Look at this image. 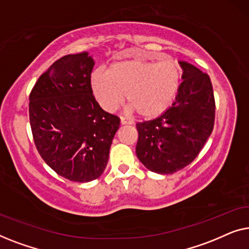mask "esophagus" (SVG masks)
Masks as SVG:
<instances>
[{
    "label": "esophagus",
    "mask_w": 249,
    "mask_h": 249,
    "mask_svg": "<svg viewBox=\"0 0 249 249\" xmlns=\"http://www.w3.org/2000/svg\"><path fill=\"white\" fill-rule=\"evenodd\" d=\"M120 121L122 124H132L131 120H129V119L124 118V117H120Z\"/></svg>",
    "instance_id": "34e87169"
}]
</instances>
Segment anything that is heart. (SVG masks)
I'll use <instances>...</instances> for the list:
<instances>
[{"label":"heart","mask_w":249,"mask_h":249,"mask_svg":"<svg viewBox=\"0 0 249 249\" xmlns=\"http://www.w3.org/2000/svg\"><path fill=\"white\" fill-rule=\"evenodd\" d=\"M180 81L181 68L169 57L160 62L119 61L108 71L97 69L91 74V88L104 110H115L127 94L130 108L142 118L162 114L176 98Z\"/></svg>","instance_id":"heart-1"}]
</instances>
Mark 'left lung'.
Here are the masks:
<instances>
[{"label":"left lung","mask_w":249,"mask_h":249,"mask_svg":"<svg viewBox=\"0 0 249 249\" xmlns=\"http://www.w3.org/2000/svg\"><path fill=\"white\" fill-rule=\"evenodd\" d=\"M182 83L168 110L138 122L136 154L152 172L169 175L192 163L212 134L215 101L210 77L180 61Z\"/></svg>","instance_id":"1"}]
</instances>
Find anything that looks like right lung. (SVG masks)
<instances>
[{
    "mask_svg": "<svg viewBox=\"0 0 249 249\" xmlns=\"http://www.w3.org/2000/svg\"><path fill=\"white\" fill-rule=\"evenodd\" d=\"M94 60L87 52L55 61L29 95V120L39 155L57 175L88 182L104 172L117 115L105 112L90 85Z\"/></svg>",
    "mask_w": 249,
    "mask_h": 249,
    "instance_id": "obj_1",
    "label": "right lung"
}]
</instances>
